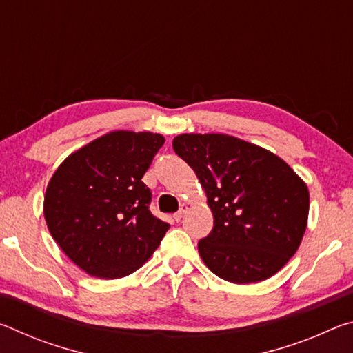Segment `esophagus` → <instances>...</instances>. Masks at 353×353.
I'll return each mask as SVG.
<instances>
[{
  "label": "esophagus",
  "mask_w": 353,
  "mask_h": 353,
  "mask_svg": "<svg viewBox=\"0 0 353 353\" xmlns=\"http://www.w3.org/2000/svg\"><path fill=\"white\" fill-rule=\"evenodd\" d=\"M187 212H188V205L182 204L181 208H179V212L174 213V216H172V218H174V221H181L185 216V214H187Z\"/></svg>",
  "instance_id": "1"
}]
</instances>
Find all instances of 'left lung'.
Segmentation results:
<instances>
[{
  "label": "left lung",
  "instance_id": "left-lung-1",
  "mask_svg": "<svg viewBox=\"0 0 353 353\" xmlns=\"http://www.w3.org/2000/svg\"><path fill=\"white\" fill-rule=\"evenodd\" d=\"M172 148L213 213V230L198 244L208 270L238 285L282 270L305 234L307 183L279 155L227 134H182Z\"/></svg>",
  "mask_w": 353,
  "mask_h": 353
}]
</instances>
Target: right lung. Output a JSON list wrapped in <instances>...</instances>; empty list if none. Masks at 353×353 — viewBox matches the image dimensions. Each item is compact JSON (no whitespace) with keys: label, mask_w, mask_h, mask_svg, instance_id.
Here are the masks:
<instances>
[{"label":"right lung","mask_w":353,"mask_h":353,"mask_svg":"<svg viewBox=\"0 0 353 353\" xmlns=\"http://www.w3.org/2000/svg\"><path fill=\"white\" fill-rule=\"evenodd\" d=\"M165 137L113 130L59 165L46 187L43 214L68 259L99 279L135 272L159 248L170 224L149 212L141 182Z\"/></svg>","instance_id":"obj_1"}]
</instances>
